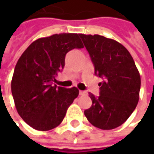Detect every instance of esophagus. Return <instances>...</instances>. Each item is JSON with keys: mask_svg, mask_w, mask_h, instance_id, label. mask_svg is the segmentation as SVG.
I'll use <instances>...</instances> for the list:
<instances>
[{"mask_svg": "<svg viewBox=\"0 0 154 154\" xmlns=\"http://www.w3.org/2000/svg\"><path fill=\"white\" fill-rule=\"evenodd\" d=\"M86 91H80V95L83 96V95H86Z\"/></svg>", "mask_w": 154, "mask_h": 154, "instance_id": "esophagus-1", "label": "esophagus"}]
</instances>
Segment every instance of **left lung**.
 <instances>
[{
	"instance_id": "obj_1",
	"label": "left lung",
	"mask_w": 154,
	"mask_h": 154,
	"mask_svg": "<svg viewBox=\"0 0 154 154\" xmlns=\"http://www.w3.org/2000/svg\"><path fill=\"white\" fill-rule=\"evenodd\" d=\"M94 65L95 74L103 79L99 96L89 92L92 106L84 111L87 120L100 129H113L125 122L139 101L140 76L127 49L100 35L79 34Z\"/></svg>"
}]
</instances>
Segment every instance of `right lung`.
Returning <instances> with one entry per match:
<instances>
[{
  "label": "right lung",
  "instance_id": "add662e5",
  "mask_svg": "<svg viewBox=\"0 0 154 154\" xmlns=\"http://www.w3.org/2000/svg\"><path fill=\"white\" fill-rule=\"evenodd\" d=\"M75 48H83L79 34H54L35 40L17 62L11 82L15 107L21 118L37 130L57 127L79 95L74 86L52 85L57 72L64 68L66 54Z\"/></svg>",
  "mask_w": 154,
  "mask_h": 154
}]
</instances>
